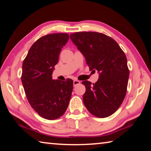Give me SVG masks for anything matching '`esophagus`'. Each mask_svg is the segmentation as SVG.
<instances>
[{"instance_id": "1", "label": "esophagus", "mask_w": 151, "mask_h": 151, "mask_svg": "<svg viewBox=\"0 0 151 151\" xmlns=\"http://www.w3.org/2000/svg\"><path fill=\"white\" fill-rule=\"evenodd\" d=\"M81 83V82L79 81H77V80H75L73 81V85H74V86H76V85H79V84Z\"/></svg>"}]
</instances>
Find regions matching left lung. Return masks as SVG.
Wrapping results in <instances>:
<instances>
[{
	"instance_id": "8db88e82",
	"label": "left lung",
	"mask_w": 151,
	"mask_h": 151,
	"mask_svg": "<svg viewBox=\"0 0 151 151\" xmlns=\"http://www.w3.org/2000/svg\"><path fill=\"white\" fill-rule=\"evenodd\" d=\"M73 42L85 57L90 70L99 73L95 83L85 81L84 104L99 118L111 116L126 95L129 76L126 55L115 40L103 33L78 32L70 35Z\"/></svg>"
}]
</instances>
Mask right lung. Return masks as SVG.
<instances>
[{"label":"right lung","mask_w":151,"mask_h":151,"mask_svg":"<svg viewBox=\"0 0 151 151\" xmlns=\"http://www.w3.org/2000/svg\"><path fill=\"white\" fill-rule=\"evenodd\" d=\"M67 33H53L38 39L22 63L21 81L27 100L42 118L55 120L63 115L69 104L73 81L53 80L52 74L58 62Z\"/></svg>","instance_id":"right-lung-1"}]
</instances>
